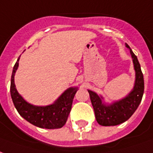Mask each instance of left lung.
<instances>
[{
	"instance_id": "obj_1",
	"label": "left lung",
	"mask_w": 153,
	"mask_h": 153,
	"mask_svg": "<svg viewBox=\"0 0 153 153\" xmlns=\"http://www.w3.org/2000/svg\"><path fill=\"white\" fill-rule=\"evenodd\" d=\"M126 46L130 49L135 71V82L133 90L125 98L115 101L111 105L103 103L102 97H99L96 92L88 90L97 123L101 126H116L126 122L135 112L142 100L144 91L143 73L137 56L127 44H126Z\"/></svg>"
}]
</instances>
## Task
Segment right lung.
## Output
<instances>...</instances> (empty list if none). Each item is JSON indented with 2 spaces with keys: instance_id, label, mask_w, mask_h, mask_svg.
Wrapping results in <instances>:
<instances>
[{
  "instance_id": "obj_1",
  "label": "right lung",
  "mask_w": 153,
  "mask_h": 153,
  "mask_svg": "<svg viewBox=\"0 0 153 153\" xmlns=\"http://www.w3.org/2000/svg\"><path fill=\"white\" fill-rule=\"evenodd\" d=\"M19 57L13 66L10 95L19 114L32 125L45 129H58L65 125L71 113L77 88H70L60 96L56 101L47 106H36L27 102L19 94L14 84V74L19 67Z\"/></svg>"
}]
</instances>
